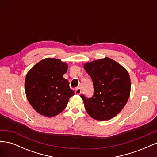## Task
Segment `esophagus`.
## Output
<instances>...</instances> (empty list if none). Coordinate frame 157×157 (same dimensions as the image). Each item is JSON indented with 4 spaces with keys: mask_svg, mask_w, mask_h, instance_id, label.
I'll return each mask as SVG.
<instances>
[{
    "mask_svg": "<svg viewBox=\"0 0 157 157\" xmlns=\"http://www.w3.org/2000/svg\"><path fill=\"white\" fill-rule=\"evenodd\" d=\"M75 94H77V95H80V94H81V88H77V89L75 90Z\"/></svg>",
    "mask_w": 157,
    "mask_h": 157,
    "instance_id": "obj_1",
    "label": "esophagus"
}]
</instances>
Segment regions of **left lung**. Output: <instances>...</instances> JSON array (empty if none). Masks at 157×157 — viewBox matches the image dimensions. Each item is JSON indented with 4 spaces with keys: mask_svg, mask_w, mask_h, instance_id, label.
Masks as SVG:
<instances>
[{
    "mask_svg": "<svg viewBox=\"0 0 157 157\" xmlns=\"http://www.w3.org/2000/svg\"><path fill=\"white\" fill-rule=\"evenodd\" d=\"M83 65L92 80L94 89L91 98L80 96L85 109L95 120L111 119L122 111L130 97L129 73L123 66L107 57Z\"/></svg>",
    "mask_w": 157,
    "mask_h": 157,
    "instance_id": "obj_1",
    "label": "left lung"
}]
</instances>
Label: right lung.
<instances>
[{
	"label": "right lung",
	"instance_id": "obj_1",
	"mask_svg": "<svg viewBox=\"0 0 157 157\" xmlns=\"http://www.w3.org/2000/svg\"><path fill=\"white\" fill-rule=\"evenodd\" d=\"M68 64L59 59L48 58L40 61L28 71L25 91L28 101L40 115L55 117L67 107L74 92L67 79Z\"/></svg>",
	"mask_w": 157,
	"mask_h": 157
}]
</instances>
